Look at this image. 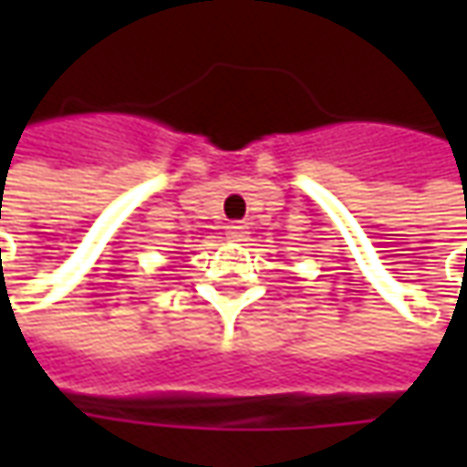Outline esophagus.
Masks as SVG:
<instances>
[{"label": "esophagus", "mask_w": 467, "mask_h": 467, "mask_svg": "<svg viewBox=\"0 0 467 467\" xmlns=\"http://www.w3.org/2000/svg\"><path fill=\"white\" fill-rule=\"evenodd\" d=\"M225 236L228 239H234V242H242L244 236H246V225L242 221H234V223L225 225Z\"/></svg>", "instance_id": "1"}]
</instances>
